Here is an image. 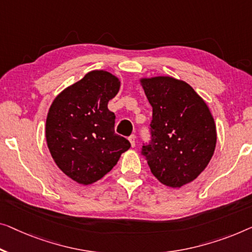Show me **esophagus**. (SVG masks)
I'll return each instance as SVG.
<instances>
[{"label": "esophagus", "instance_id": "1", "mask_svg": "<svg viewBox=\"0 0 252 252\" xmlns=\"http://www.w3.org/2000/svg\"><path fill=\"white\" fill-rule=\"evenodd\" d=\"M129 140H130L131 146L134 147V146H136V136H134V134H131V136L129 137Z\"/></svg>", "mask_w": 252, "mask_h": 252}]
</instances>
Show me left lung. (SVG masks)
Masks as SVG:
<instances>
[{"label": "left lung", "mask_w": 252, "mask_h": 252, "mask_svg": "<svg viewBox=\"0 0 252 252\" xmlns=\"http://www.w3.org/2000/svg\"><path fill=\"white\" fill-rule=\"evenodd\" d=\"M153 107L150 140L142 145L154 176L180 188L205 170L216 146V126L209 108L191 86L172 77L142 79Z\"/></svg>", "instance_id": "1"}]
</instances>
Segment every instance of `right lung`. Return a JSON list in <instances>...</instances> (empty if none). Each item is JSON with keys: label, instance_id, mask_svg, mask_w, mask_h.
<instances>
[{"label": "right lung", "instance_id": "right-lung-1", "mask_svg": "<svg viewBox=\"0 0 252 252\" xmlns=\"http://www.w3.org/2000/svg\"><path fill=\"white\" fill-rule=\"evenodd\" d=\"M120 89L119 79L95 70L63 90L46 119V141L60 170L80 185L98 181L131 147L114 131L108 100Z\"/></svg>", "mask_w": 252, "mask_h": 252}]
</instances>
